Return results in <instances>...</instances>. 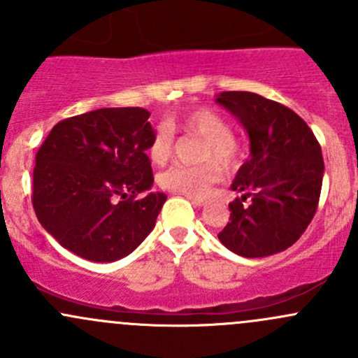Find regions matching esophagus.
Listing matches in <instances>:
<instances>
[{
    "label": "esophagus",
    "mask_w": 358,
    "mask_h": 358,
    "mask_svg": "<svg viewBox=\"0 0 358 358\" xmlns=\"http://www.w3.org/2000/svg\"><path fill=\"white\" fill-rule=\"evenodd\" d=\"M187 199H189L192 204L196 206H204V199H201V197H196V196H185Z\"/></svg>",
    "instance_id": "34e87169"
}]
</instances>
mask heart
Listing matches in <instances>:
<instances>
[{
  "instance_id": "1",
  "label": "heart",
  "mask_w": 358,
  "mask_h": 358,
  "mask_svg": "<svg viewBox=\"0 0 358 358\" xmlns=\"http://www.w3.org/2000/svg\"><path fill=\"white\" fill-rule=\"evenodd\" d=\"M180 128L189 135L197 136L204 142L201 161L213 159L225 168H232L239 159V147L232 138V129L229 122L216 112L209 109H197L183 115ZM173 136L168 126H159L154 133L152 143L149 147V156L154 164H164L171 156ZM218 178V171L213 164L183 166L175 164L159 175V185L171 192L202 196L209 185Z\"/></svg>"
}]
</instances>
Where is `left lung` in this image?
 I'll use <instances>...</instances> for the list:
<instances>
[{"mask_svg": "<svg viewBox=\"0 0 358 358\" xmlns=\"http://www.w3.org/2000/svg\"><path fill=\"white\" fill-rule=\"evenodd\" d=\"M216 103L249 136V157L230 185L241 197L229 204L220 243L244 258L286 251L317 211L324 176L319 142L296 112L256 93L223 92Z\"/></svg>", "mask_w": 358, "mask_h": 358, "instance_id": "1", "label": "left lung"}]
</instances>
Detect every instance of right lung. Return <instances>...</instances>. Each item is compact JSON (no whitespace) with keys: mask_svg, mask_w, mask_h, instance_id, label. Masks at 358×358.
Instances as JSON below:
<instances>
[{"mask_svg":"<svg viewBox=\"0 0 358 358\" xmlns=\"http://www.w3.org/2000/svg\"><path fill=\"white\" fill-rule=\"evenodd\" d=\"M149 117L142 107H109L53 126L36 154L32 206L60 246L110 263L152 232L166 194L150 192Z\"/></svg>","mask_w":358,"mask_h":358,"instance_id":"right-lung-1","label":"right lung"}]
</instances>
